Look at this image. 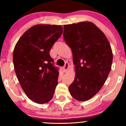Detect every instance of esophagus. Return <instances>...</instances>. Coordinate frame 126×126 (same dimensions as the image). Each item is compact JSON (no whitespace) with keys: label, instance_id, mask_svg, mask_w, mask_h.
I'll use <instances>...</instances> for the list:
<instances>
[{"label":"esophagus","instance_id":"esophagus-1","mask_svg":"<svg viewBox=\"0 0 126 126\" xmlns=\"http://www.w3.org/2000/svg\"><path fill=\"white\" fill-rule=\"evenodd\" d=\"M69 63H68L67 62H66V63H65V64H64V67H63V70H64V72H67V70L68 68H69Z\"/></svg>","mask_w":126,"mask_h":126}]
</instances>
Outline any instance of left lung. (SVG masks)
<instances>
[{
    "label": "left lung",
    "instance_id": "obj_1",
    "mask_svg": "<svg viewBox=\"0 0 126 126\" xmlns=\"http://www.w3.org/2000/svg\"><path fill=\"white\" fill-rule=\"evenodd\" d=\"M63 37L71 48L76 67L69 92L78 101H87L99 92L110 72V44L105 34L91 22L64 25Z\"/></svg>",
    "mask_w": 126,
    "mask_h": 126
}]
</instances>
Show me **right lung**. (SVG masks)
Wrapping results in <instances>:
<instances>
[{
  "instance_id": "add662e5",
  "label": "right lung",
  "mask_w": 126,
  "mask_h": 126,
  "mask_svg": "<svg viewBox=\"0 0 126 126\" xmlns=\"http://www.w3.org/2000/svg\"><path fill=\"white\" fill-rule=\"evenodd\" d=\"M62 32L60 25H34L21 36L14 48L16 75L26 95L36 103H46L53 97L59 67L54 66L49 52Z\"/></svg>"
}]
</instances>
